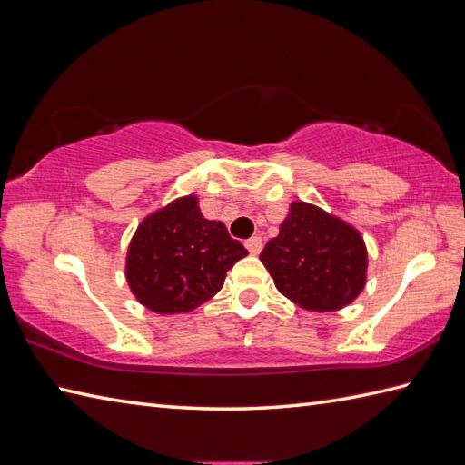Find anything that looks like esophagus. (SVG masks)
Wrapping results in <instances>:
<instances>
[{
	"instance_id": "34e87169",
	"label": "esophagus",
	"mask_w": 465,
	"mask_h": 465,
	"mask_svg": "<svg viewBox=\"0 0 465 465\" xmlns=\"http://www.w3.org/2000/svg\"><path fill=\"white\" fill-rule=\"evenodd\" d=\"M245 248H248V252L252 255H258L263 248V240L260 238V235H253V238H250L248 242H245Z\"/></svg>"
}]
</instances>
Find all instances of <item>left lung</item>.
Instances as JSON below:
<instances>
[{"label": "left lung", "instance_id": "1", "mask_svg": "<svg viewBox=\"0 0 465 465\" xmlns=\"http://www.w3.org/2000/svg\"><path fill=\"white\" fill-rule=\"evenodd\" d=\"M260 260L282 295L308 312H338L368 282V248L341 217L308 202H292L278 238Z\"/></svg>", "mask_w": 465, "mask_h": 465}]
</instances>
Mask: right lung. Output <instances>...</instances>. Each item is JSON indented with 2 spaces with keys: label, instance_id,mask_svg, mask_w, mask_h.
Returning a JSON list of instances; mask_svg holds the SVG:
<instances>
[{
  "label": "right lung",
  "instance_id": "obj_1",
  "mask_svg": "<svg viewBox=\"0 0 465 465\" xmlns=\"http://www.w3.org/2000/svg\"><path fill=\"white\" fill-rule=\"evenodd\" d=\"M248 250L222 222L205 220L195 193L145 215L127 245L125 280L134 298L160 315L200 308L223 288Z\"/></svg>",
  "mask_w": 465,
  "mask_h": 465
}]
</instances>
